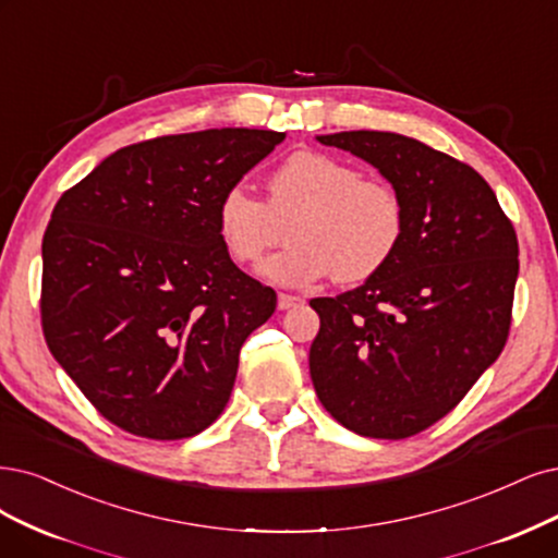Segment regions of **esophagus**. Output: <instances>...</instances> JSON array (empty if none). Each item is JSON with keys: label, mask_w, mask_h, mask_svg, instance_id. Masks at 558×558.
<instances>
[{"label": "esophagus", "mask_w": 558, "mask_h": 558, "mask_svg": "<svg viewBox=\"0 0 558 558\" xmlns=\"http://www.w3.org/2000/svg\"><path fill=\"white\" fill-rule=\"evenodd\" d=\"M305 303V299H301V296H294V294H278V307L280 311H290V307H299V305H303Z\"/></svg>", "instance_id": "esophagus-1"}]
</instances>
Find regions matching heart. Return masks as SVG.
Here are the masks:
<instances>
[{
	"mask_svg": "<svg viewBox=\"0 0 558 558\" xmlns=\"http://www.w3.org/2000/svg\"><path fill=\"white\" fill-rule=\"evenodd\" d=\"M287 222L290 245L262 266L268 280L307 284L333 276L354 284L396 257L407 214L393 185L322 151L287 156L266 179L264 202L232 185L216 209L222 251L241 268L257 266Z\"/></svg>",
	"mask_w": 558,
	"mask_h": 558,
	"instance_id": "heart-1",
	"label": "heart"
}]
</instances>
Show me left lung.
I'll return each mask as SVG.
<instances>
[{"instance_id":"obj_1","label":"left lung","mask_w":558,"mask_h":558,"mask_svg":"<svg viewBox=\"0 0 558 558\" xmlns=\"http://www.w3.org/2000/svg\"><path fill=\"white\" fill-rule=\"evenodd\" d=\"M317 140L373 162L407 214L400 251L381 274L311 301L317 398L361 437H414L456 409L504 352L518 234L476 170L414 137L349 131Z\"/></svg>"}]
</instances>
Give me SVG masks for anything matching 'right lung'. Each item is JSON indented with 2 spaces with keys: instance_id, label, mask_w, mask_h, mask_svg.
Returning a JSON list of instances; mask_svg holds the SVG:
<instances>
[{
  "instance_id": "right-lung-1",
  "label": "right lung",
  "mask_w": 558,
  "mask_h": 558,
  "mask_svg": "<svg viewBox=\"0 0 558 558\" xmlns=\"http://www.w3.org/2000/svg\"><path fill=\"white\" fill-rule=\"evenodd\" d=\"M282 140L257 129L144 140L54 204L40 326L82 396L129 435H199L230 400L241 347L278 296L227 257L216 209Z\"/></svg>"
}]
</instances>
